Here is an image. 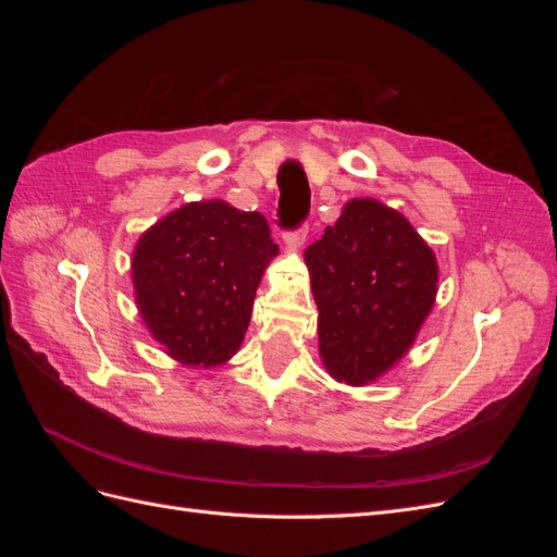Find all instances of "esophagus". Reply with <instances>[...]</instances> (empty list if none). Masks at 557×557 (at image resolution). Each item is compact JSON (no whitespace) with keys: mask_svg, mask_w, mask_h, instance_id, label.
<instances>
[{"mask_svg":"<svg viewBox=\"0 0 557 557\" xmlns=\"http://www.w3.org/2000/svg\"><path fill=\"white\" fill-rule=\"evenodd\" d=\"M283 242L288 248L299 250L307 242V227H299V230H290V232H283Z\"/></svg>","mask_w":557,"mask_h":557,"instance_id":"esophagus-1","label":"esophagus"}]
</instances>
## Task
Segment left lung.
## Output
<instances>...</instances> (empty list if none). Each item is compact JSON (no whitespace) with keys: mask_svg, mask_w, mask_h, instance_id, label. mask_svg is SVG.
Returning <instances> with one entry per match:
<instances>
[{"mask_svg":"<svg viewBox=\"0 0 557 557\" xmlns=\"http://www.w3.org/2000/svg\"><path fill=\"white\" fill-rule=\"evenodd\" d=\"M305 260L327 372L350 385L376 381L411 348L434 307L432 248L399 211L364 197L348 201Z\"/></svg>","mask_w":557,"mask_h":557,"instance_id":"obj_1","label":"left lung"}]
</instances>
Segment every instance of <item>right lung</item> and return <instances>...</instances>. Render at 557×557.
<instances>
[{"label":"right lung","instance_id":"1","mask_svg":"<svg viewBox=\"0 0 557 557\" xmlns=\"http://www.w3.org/2000/svg\"><path fill=\"white\" fill-rule=\"evenodd\" d=\"M276 252L264 215L223 199L190 201L146 230L132 256L134 297L166 356L205 369L227 362Z\"/></svg>","mask_w":557,"mask_h":557}]
</instances>
